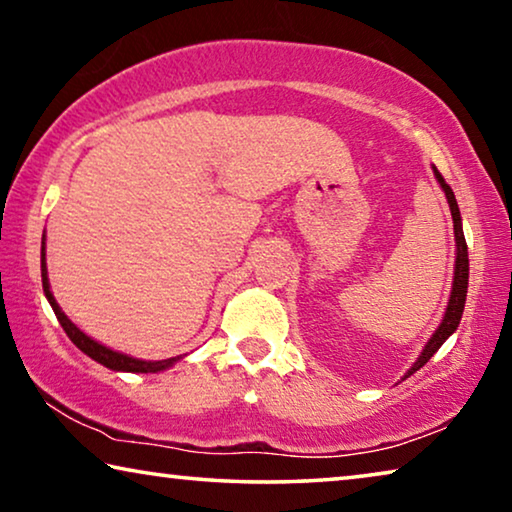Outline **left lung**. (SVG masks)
I'll return each instance as SVG.
<instances>
[{
	"label": "left lung",
	"mask_w": 512,
	"mask_h": 512,
	"mask_svg": "<svg viewBox=\"0 0 512 512\" xmlns=\"http://www.w3.org/2000/svg\"><path fill=\"white\" fill-rule=\"evenodd\" d=\"M433 173L437 177V182H440L442 191L446 200H449V209H451V216H453V232H456V269H453V287H451V296H449V305H446V312H444V319L437 330L433 332V337L428 339V344L424 346V351L417 358V362L412 364L410 371L405 373L403 378H410L412 373L419 371L424 364L433 358V355L440 351V346L449 339L456 328L460 326V319H462V310H465V298H467V285H469V257H467V241H465V234H462V218H460V209H458V202L456 196H453L451 186L444 182V177L440 170L433 166Z\"/></svg>",
	"instance_id": "left-lung-1"
}]
</instances>
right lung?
Returning a JSON list of instances; mask_svg holds the SVG:
<instances>
[{
    "label": "right lung",
    "instance_id": "obj_1",
    "mask_svg": "<svg viewBox=\"0 0 512 512\" xmlns=\"http://www.w3.org/2000/svg\"><path fill=\"white\" fill-rule=\"evenodd\" d=\"M40 275H43V291L47 300H50L52 310L56 314V319L66 330V335L70 337V342L75 344L79 351H84L88 358H93L95 362L104 364L107 369L113 371H132V373H157V371H164L168 367H173V364L180 360V358H168V360H139V358H132V355H125V353H118V351H111V348L102 346L100 342H95L86 335V332H81L75 323H72L63 310L59 307V303L54 300V294L50 291V278H47V264H45V237H43V246H40Z\"/></svg>",
    "mask_w": 512,
    "mask_h": 512
}]
</instances>
